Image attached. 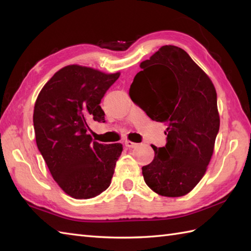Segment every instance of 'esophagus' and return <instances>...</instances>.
Instances as JSON below:
<instances>
[{"label": "esophagus", "instance_id": "esophagus-1", "mask_svg": "<svg viewBox=\"0 0 251 251\" xmlns=\"http://www.w3.org/2000/svg\"><path fill=\"white\" fill-rule=\"evenodd\" d=\"M137 146H138L137 143L132 142V141H129V140H126V141H125V147L128 148V149H134V148H136Z\"/></svg>", "mask_w": 251, "mask_h": 251}]
</instances>
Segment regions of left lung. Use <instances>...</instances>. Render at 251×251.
I'll return each mask as SVG.
<instances>
[{
  "label": "left lung",
  "instance_id": "8db88e82",
  "mask_svg": "<svg viewBox=\"0 0 251 251\" xmlns=\"http://www.w3.org/2000/svg\"><path fill=\"white\" fill-rule=\"evenodd\" d=\"M130 85L129 96L151 120L167 125V143L152 146L154 159L142 167L147 185L167 197L188 194L205 175L220 127L211 79L188 52L162 46Z\"/></svg>",
  "mask_w": 251,
  "mask_h": 251
}]
</instances>
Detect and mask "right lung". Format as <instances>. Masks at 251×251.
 Here are the masks:
<instances>
[{"label": "right lung", "mask_w": 251, "mask_h": 251, "mask_svg": "<svg viewBox=\"0 0 251 251\" xmlns=\"http://www.w3.org/2000/svg\"><path fill=\"white\" fill-rule=\"evenodd\" d=\"M120 73L67 66L54 74L35 101L36 146L58 185L76 200L92 199L109 188L121 143L93 141L89 123H104L100 102Z\"/></svg>", "instance_id": "right-lung-1"}]
</instances>
